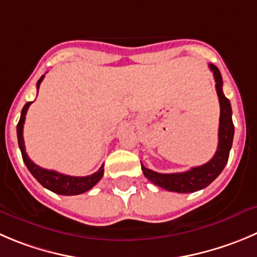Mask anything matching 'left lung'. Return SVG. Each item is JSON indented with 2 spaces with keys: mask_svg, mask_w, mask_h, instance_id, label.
<instances>
[{
  "mask_svg": "<svg viewBox=\"0 0 257 257\" xmlns=\"http://www.w3.org/2000/svg\"><path fill=\"white\" fill-rule=\"evenodd\" d=\"M209 68L213 72L214 80H216V90L218 94L221 114H219V128H218V146L213 158L208 163L200 167L192 168L184 173H173V174H161L154 170L148 169L141 164L144 175L160 187L161 189L169 190L177 193H193L197 190L208 187L217 177L222 173L228 161L229 150L232 148L233 141L234 126L232 122V108L228 98L223 94L222 90V75L218 68L213 64H209Z\"/></svg>",
  "mask_w": 257,
  "mask_h": 257,
  "instance_id": "left-lung-1",
  "label": "left lung"
}]
</instances>
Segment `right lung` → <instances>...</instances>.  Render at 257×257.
I'll return each mask as SVG.
<instances>
[{
	"mask_svg": "<svg viewBox=\"0 0 257 257\" xmlns=\"http://www.w3.org/2000/svg\"><path fill=\"white\" fill-rule=\"evenodd\" d=\"M44 75H41L40 79L36 83V88L39 89L40 87V83L43 82ZM33 102H28V103L24 106L23 111H21V117L20 121L17 123V141H19V146H20L21 155H23L24 163L28 167L29 172L34 175L36 180L43 185L46 189L51 190V192L57 193V194L62 195H77L82 194V193L87 192L90 188H93L97 183L101 180V178L103 177V165L98 169V172H96L94 174L88 175V177H70V175L62 174V173H58L55 170H48L44 169V168L36 165L34 161L30 160V158L28 156L25 151V143H24V123H25V116L28 108L30 107V104Z\"/></svg>",
	"mask_w": 257,
	"mask_h": 257,
	"instance_id": "right-lung-1",
	"label": "right lung"
}]
</instances>
